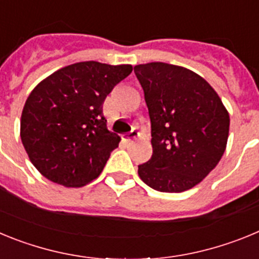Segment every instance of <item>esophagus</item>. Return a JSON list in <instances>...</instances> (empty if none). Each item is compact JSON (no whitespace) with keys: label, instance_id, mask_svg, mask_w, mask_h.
Here are the masks:
<instances>
[{"label":"esophagus","instance_id":"esophagus-1","mask_svg":"<svg viewBox=\"0 0 259 259\" xmlns=\"http://www.w3.org/2000/svg\"><path fill=\"white\" fill-rule=\"evenodd\" d=\"M136 137H139V131H137V128H132L131 132H128V134L123 135V140H125L127 143H130V141L135 140Z\"/></svg>","mask_w":259,"mask_h":259}]
</instances>
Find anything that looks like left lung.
Listing matches in <instances>:
<instances>
[{"instance_id": "1", "label": "left lung", "mask_w": 259, "mask_h": 259, "mask_svg": "<svg viewBox=\"0 0 259 259\" xmlns=\"http://www.w3.org/2000/svg\"><path fill=\"white\" fill-rule=\"evenodd\" d=\"M152 123L153 154L139 166L150 188L178 193L209 175L226 150L230 115L206 80L163 62L135 66Z\"/></svg>"}]
</instances>
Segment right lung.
Listing matches in <instances>:
<instances>
[{
	"label": "right lung",
	"mask_w": 259,
	"mask_h": 259,
	"mask_svg": "<svg viewBox=\"0 0 259 259\" xmlns=\"http://www.w3.org/2000/svg\"><path fill=\"white\" fill-rule=\"evenodd\" d=\"M131 72V65L79 62L56 71L32 91L23 107L20 137L47 179L77 188L101 174L120 141L107 130L102 105Z\"/></svg>",
	"instance_id": "1"
}]
</instances>
